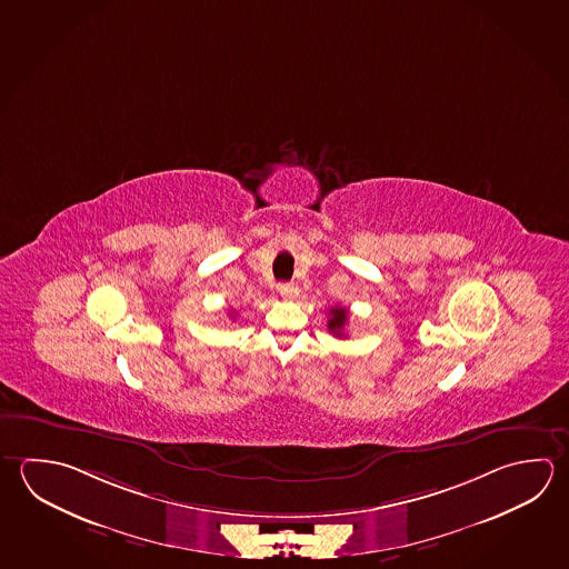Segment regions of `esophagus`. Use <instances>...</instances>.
<instances>
[{
    "label": "esophagus",
    "instance_id": "obj_1",
    "mask_svg": "<svg viewBox=\"0 0 569 569\" xmlns=\"http://www.w3.org/2000/svg\"><path fill=\"white\" fill-rule=\"evenodd\" d=\"M279 292L282 299H297V297H299V287H297V284H290V282H282V284H279Z\"/></svg>",
    "mask_w": 569,
    "mask_h": 569
}]
</instances>
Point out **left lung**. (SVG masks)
<instances>
[{
  "mask_svg": "<svg viewBox=\"0 0 569 569\" xmlns=\"http://www.w3.org/2000/svg\"><path fill=\"white\" fill-rule=\"evenodd\" d=\"M347 319H349V312L345 307H332L329 310V322H327V327H329V331L335 335V337H345L342 335V329H345V325H347Z\"/></svg>",
  "mask_w": 569,
  "mask_h": 569,
  "instance_id": "left-lung-1",
  "label": "left lung"
}]
</instances>
